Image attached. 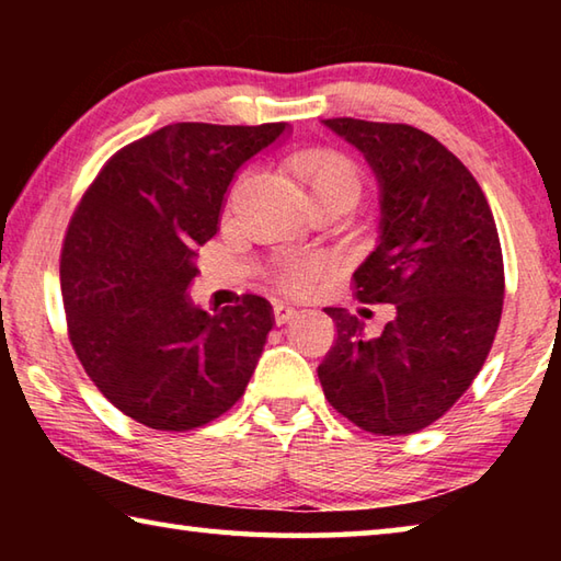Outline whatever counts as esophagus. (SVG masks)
Here are the masks:
<instances>
[{
    "label": "esophagus",
    "mask_w": 561,
    "mask_h": 561,
    "mask_svg": "<svg viewBox=\"0 0 561 561\" xmlns=\"http://www.w3.org/2000/svg\"><path fill=\"white\" fill-rule=\"evenodd\" d=\"M294 314H297V309H291L289 307V304H282V301H277V304H274V307H272V317H274V324H287V321L294 317Z\"/></svg>",
    "instance_id": "esophagus-1"
}]
</instances>
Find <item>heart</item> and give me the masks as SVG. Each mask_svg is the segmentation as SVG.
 <instances>
[{"label":"heart","mask_w":561,"mask_h":561,"mask_svg":"<svg viewBox=\"0 0 561 561\" xmlns=\"http://www.w3.org/2000/svg\"><path fill=\"white\" fill-rule=\"evenodd\" d=\"M294 178L309 190L311 197L324 193H346L358 197L360 193V175L354 160L334 148H307L289 160ZM242 178H237L230 195H227V207L234 203L237 187ZM319 277V262L311 257H282L267 270V279L274 287L289 294H299Z\"/></svg>","instance_id":"heart-1"}]
</instances>
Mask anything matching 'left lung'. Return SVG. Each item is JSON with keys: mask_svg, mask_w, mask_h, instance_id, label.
<instances>
[{"mask_svg": "<svg viewBox=\"0 0 561 561\" xmlns=\"http://www.w3.org/2000/svg\"><path fill=\"white\" fill-rule=\"evenodd\" d=\"M381 183V242L354 272L356 299L393 304L378 336L327 307L334 346L317 374L327 401L376 435L428 428L468 391L495 341L505 264L488 197L438 138L405 123L329 118Z\"/></svg>", "mask_w": 561, "mask_h": 561, "instance_id": "left-lung-1", "label": "left lung"}]
</instances>
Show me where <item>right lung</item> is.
<instances>
[{
	"label": "right lung",
	"instance_id": "1",
	"mask_svg": "<svg viewBox=\"0 0 561 561\" xmlns=\"http://www.w3.org/2000/svg\"><path fill=\"white\" fill-rule=\"evenodd\" d=\"M282 133L173 123L113 153L76 205L59 262L69 341L99 391L148 428H201L250 383L270 301L242 294L207 314L185 289L237 168Z\"/></svg>",
	"mask_w": 561,
	"mask_h": 561
}]
</instances>
